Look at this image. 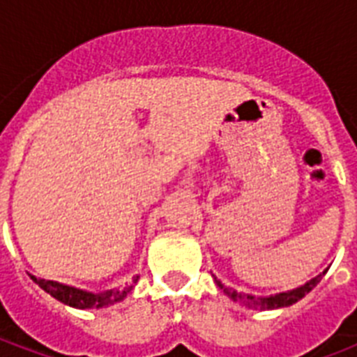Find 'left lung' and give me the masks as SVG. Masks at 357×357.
<instances>
[{"label":"left lung","instance_id":"1","mask_svg":"<svg viewBox=\"0 0 357 357\" xmlns=\"http://www.w3.org/2000/svg\"><path fill=\"white\" fill-rule=\"evenodd\" d=\"M324 272H322V274H324ZM322 274H319V276L313 278V280H310V282L304 283V285H300V287L293 289V291L274 294V296H254V294L237 293L235 289L224 287L222 282H220V280H217V278H215V282H217L218 287L224 289V293L228 294L229 298H234L235 302H243L244 305L254 307V310H278V307H287V305L296 304L300 298H304L305 294L310 293L311 289L315 287L317 283L321 282Z\"/></svg>","mask_w":357,"mask_h":357}]
</instances>
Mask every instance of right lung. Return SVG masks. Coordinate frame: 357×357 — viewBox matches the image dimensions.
<instances>
[{"instance_id":"1","label":"right lung","mask_w":357,"mask_h":357,"mask_svg":"<svg viewBox=\"0 0 357 357\" xmlns=\"http://www.w3.org/2000/svg\"><path fill=\"white\" fill-rule=\"evenodd\" d=\"M31 280L38 285L40 289H44L47 294H52L53 298H57L59 302H63L66 305H72V307H77V310H100V307H105V305H113L120 300H123L128 296V293L133 289V285H128L126 289H111V291H105V293H89V291H83V289L70 287V285H64V283L52 282V280H42V278L31 276ZM139 276L133 278V283H137Z\"/></svg>"}]
</instances>
